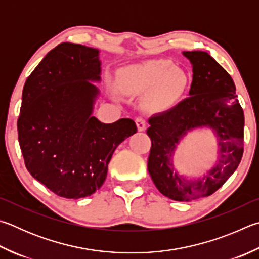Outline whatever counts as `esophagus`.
<instances>
[{"label":"esophagus","mask_w":259,"mask_h":259,"mask_svg":"<svg viewBox=\"0 0 259 259\" xmlns=\"http://www.w3.org/2000/svg\"><path fill=\"white\" fill-rule=\"evenodd\" d=\"M136 124H137V128H138V131H145L146 130V120L144 119V117L139 116L136 119Z\"/></svg>","instance_id":"esophagus-1"}]
</instances>
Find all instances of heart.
I'll return each instance as SVG.
<instances>
[{"label": "heart", "mask_w": 259, "mask_h": 259, "mask_svg": "<svg viewBox=\"0 0 259 259\" xmlns=\"http://www.w3.org/2000/svg\"><path fill=\"white\" fill-rule=\"evenodd\" d=\"M188 84L187 74L165 60H148L125 69L120 86L125 93H147L146 103L154 110H164L175 103Z\"/></svg>", "instance_id": "1"}]
</instances>
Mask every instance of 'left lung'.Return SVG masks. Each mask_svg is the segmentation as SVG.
Here are the masks:
<instances>
[{
  "mask_svg": "<svg viewBox=\"0 0 259 259\" xmlns=\"http://www.w3.org/2000/svg\"><path fill=\"white\" fill-rule=\"evenodd\" d=\"M192 65L189 97L149 117L152 140L148 172L158 191L177 201L203 198L223 186L237 170L243 154L244 115L230 74L207 52H182ZM207 127L218 140V159L205 175L187 179L175 171L172 156L190 131Z\"/></svg>",
  "mask_w": 259,
  "mask_h": 259,
  "instance_id": "left-lung-1",
  "label": "left lung"
}]
</instances>
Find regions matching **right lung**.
Returning <instances> with one entry per match:
<instances>
[{"instance_id":"obj_1","label":"right lung","mask_w":259,"mask_h":259,"mask_svg":"<svg viewBox=\"0 0 259 259\" xmlns=\"http://www.w3.org/2000/svg\"><path fill=\"white\" fill-rule=\"evenodd\" d=\"M100 51L61 43L23 86L18 139L28 172L60 197L91 196L104 183L115 148L137 133L134 120L93 116L101 81Z\"/></svg>"}]
</instances>
